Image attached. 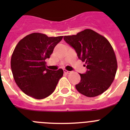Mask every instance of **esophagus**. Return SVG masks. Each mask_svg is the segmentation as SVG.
Here are the masks:
<instances>
[{"instance_id": "34e87169", "label": "esophagus", "mask_w": 130, "mask_h": 130, "mask_svg": "<svg viewBox=\"0 0 130 130\" xmlns=\"http://www.w3.org/2000/svg\"><path fill=\"white\" fill-rule=\"evenodd\" d=\"M64 72L65 73H66V74H68V73H70V71H68V70H64Z\"/></svg>"}]
</instances>
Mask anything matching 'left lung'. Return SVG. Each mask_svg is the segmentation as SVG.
I'll list each match as a JSON object with an SVG mask.
<instances>
[{"label":"left lung","mask_w":130,"mask_h":130,"mask_svg":"<svg viewBox=\"0 0 130 130\" xmlns=\"http://www.w3.org/2000/svg\"><path fill=\"white\" fill-rule=\"evenodd\" d=\"M64 39L87 66V72L79 74L81 81L75 85L77 91L87 97L102 94L114 81L117 70L116 55L111 43L91 29L65 36Z\"/></svg>","instance_id":"8db88e82"}]
</instances>
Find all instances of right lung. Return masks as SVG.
Returning a JSON list of instances; mask_svg holds the SVG:
<instances>
[{
    "label": "right lung",
    "instance_id": "add662e5",
    "mask_svg": "<svg viewBox=\"0 0 130 130\" xmlns=\"http://www.w3.org/2000/svg\"><path fill=\"white\" fill-rule=\"evenodd\" d=\"M62 38L34 32L18 42L11 55V68L16 84L26 95L41 100L55 91L64 72L46 68L45 60Z\"/></svg>",
    "mask_w": 130,
    "mask_h": 130
}]
</instances>
